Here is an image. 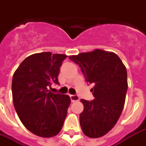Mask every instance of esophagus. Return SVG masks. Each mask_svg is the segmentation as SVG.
I'll return each mask as SVG.
<instances>
[{"label": "esophagus", "instance_id": "1", "mask_svg": "<svg viewBox=\"0 0 146 146\" xmlns=\"http://www.w3.org/2000/svg\"><path fill=\"white\" fill-rule=\"evenodd\" d=\"M70 99H71V102H77L80 100V98L78 96H76V95H70Z\"/></svg>", "mask_w": 146, "mask_h": 146}]
</instances>
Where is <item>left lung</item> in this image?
I'll return each instance as SVG.
<instances>
[{
    "label": "left lung",
    "instance_id": "left-lung-1",
    "mask_svg": "<svg viewBox=\"0 0 146 146\" xmlns=\"http://www.w3.org/2000/svg\"><path fill=\"white\" fill-rule=\"evenodd\" d=\"M69 58L78 64L89 83L95 99H81L84 105L80 114V127L90 138L104 136L117 123L124 106L127 94L126 66L117 55L101 49L72 55Z\"/></svg>",
    "mask_w": 146,
    "mask_h": 146
}]
</instances>
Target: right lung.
Listing matches in <instances>:
<instances>
[{"instance_id":"add662e5","label":"right lung","mask_w":146,"mask_h":146,"mask_svg":"<svg viewBox=\"0 0 146 146\" xmlns=\"http://www.w3.org/2000/svg\"><path fill=\"white\" fill-rule=\"evenodd\" d=\"M65 54L42 52L29 56L15 71L12 80L13 102L26 129L49 138L59 133L67 114L70 98L53 93L48 88L59 84L58 75Z\"/></svg>"}]
</instances>
